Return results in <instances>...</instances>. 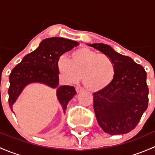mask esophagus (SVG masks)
Here are the masks:
<instances>
[{
    "label": "esophagus",
    "instance_id": "1",
    "mask_svg": "<svg viewBox=\"0 0 155 155\" xmlns=\"http://www.w3.org/2000/svg\"><path fill=\"white\" fill-rule=\"evenodd\" d=\"M83 90H84V89L82 88V87H76V92H77V93H79V92L82 91Z\"/></svg>",
    "mask_w": 155,
    "mask_h": 155
}]
</instances>
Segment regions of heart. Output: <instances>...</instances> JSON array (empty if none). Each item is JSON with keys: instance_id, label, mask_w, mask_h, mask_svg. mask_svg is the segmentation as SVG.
Returning a JSON list of instances; mask_svg holds the SVG:
<instances>
[{"instance_id": "obj_1", "label": "heart", "mask_w": 155, "mask_h": 155, "mask_svg": "<svg viewBox=\"0 0 155 155\" xmlns=\"http://www.w3.org/2000/svg\"><path fill=\"white\" fill-rule=\"evenodd\" d=\"M59 75L70 84H76L82 77L87 90L98 92L110 86L115 77L113 61L105 54L83 46L70 54V59L61 57L57 61Z\"/></svg>"}]
</instances>
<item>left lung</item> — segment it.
<instances>
[{
	"instance_id": "obj_1",
	"label": "left lung",
	"mask_w": 155,
	"mask_h": 155,
	"mask_svg": "<svg viewBox=\"0 0 155 155\" xmlns=\"http://www.w3.org/2000/svg\"><path fill=\"white\" fill-rule=\"evenodd\" d=\"M87 45L110 57L116 69L112 85L93 94L98 124L110 135L127 134L136 127L148 107L146 72L131 58L119 54L109 45Z\"/></svg>"
}]
</instances>
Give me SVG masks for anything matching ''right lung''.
I'll return each instance as SVG.
<instances>
[{"instance_id": "right-lung-1", "label": "right lung", "mask_w": 155, "mask_h": 155, "mask_svg": "<svg viewBox=\"0 0 155 155\" xmlns=\"http://www.w3.org/2000/svg\"><path fill=\"white\" fill-rule=\"evenodd\" d=\"M77 46L79 43L74 40L50 37L42 40L38 48L23 58L10 75L9 105L12 112V106L25 87L31 83H41L57 88V98L65 113L69 101L76 95V91L73 86H58L57 61L64 53Z\"/></svg>"}]
</instances>
